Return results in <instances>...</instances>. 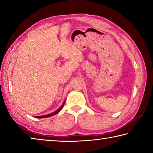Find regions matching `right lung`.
I'll use <instances>...</instances> for the list:
<instances>
[{"label":"right lung","instance_id":"1","mask_svg":"<svg viewBox=\"0 0 153 153\" xmlns=\"http://www.w3.org/2000/svg\"><path fill=\"white\" fill-rule=\"evenodd\" d=\"M64 105H65V101L63 102V105H61V107L59 108L58 110H56V111H55V112H53V113H51V114H48V115H42V116H37V117H36V118H45V117H51V116H53V115H56V113H58L59 111H60L61 109H62V108L63 107V106H64Z\"/></svg>","mask_w":153,"mask_h":153}]
</instances>
